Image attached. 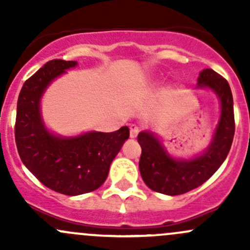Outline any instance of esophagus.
Wrapping results in <instances>:
<instances>
[{"label": "esophagus", "instance_id": "34e87169", "mask_svg": "<svg viewBox=\"0 0 250 250\" xmlns=\"http://www.w3.org/2000/svg\"><path fill=\"white\" fill-rule=\"evenodd\" d=\"M129 130H130V138H137V135L139 134L140 128L138 127L137 125H129Z\"/></svg>", "mask_w": 250, "mask_h": 250}]
</instances>
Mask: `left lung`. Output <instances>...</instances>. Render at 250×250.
I'll return each instance as SVG.
<instances>
[{
  "instance_id": "8db88e82",
  "label": "left lung",
  "mask_w": 250,
  "mask_h": 250,
  "mask_svg": "<svg viewBox=\"0 0 250 250\" xmlns=\"http://www.w3.org/2000/svg\"><path fill=\"white\" fill-rule=\"evenodd\" d=\"M198 88H209L218 95L221 115L210 145L206 152L192 160L170 157L151 132H141L139 169L144 183L156 192L176 196L188 192L206 183L223 165L232 145L234 135L233 99L228 81L211 69L198 76Z\"/></svg>"
}]
</instances>
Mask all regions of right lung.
Segmentation results:
<instances>
[{
	"label": "right lung",
	"mask_w": 250,
	"mask_h": 250,
	"mask_svg": "<svg viewBox=\"0 0 250 250\" xmlns=\"http://www.w3.org/2000/svg\"><path fill=\"white\" fill-rule=\"evenodd\" d=\"M76 62L54 59L25 81L17 105L16 144L25 167L55 192L77 196L104 184L110 165L129 138L128 127L112 133L88 132L74 138L52 134L44 127L40 100L46 88Z\"/></svg>",
	"instance_id": "obj_1"
}]
</instances>
